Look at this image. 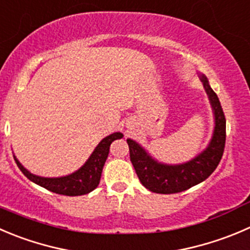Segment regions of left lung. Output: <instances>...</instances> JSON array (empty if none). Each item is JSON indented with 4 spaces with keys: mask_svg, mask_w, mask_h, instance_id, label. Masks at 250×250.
Wrapping results in <instances>:
<instances>
[{
    "mask_svg": "<svg viewBox=\"0 0 250 250\" xmlns=\"http://www.w3.org/2000/svg\"><path fill=\"white\" fill-rule=\"evenodd\" d=\"M205 91L209 95L215 117L212 138L205 150L198 156L179 165L161 164L150 156L137 142L127 139L129 156L140 183L150 192L160 194H173L189 189L190 187L205 181L216 169L224 155L226 143V118L219 98L209 85L208 78L202 74Z\"/></svg>",
    "mask_w": 250,
    "mask_h": 250,
    "instance_id": "8db88e82",
    "label": "left lung"
}]
</instances>
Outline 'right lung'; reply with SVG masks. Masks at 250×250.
Listing matches in <instances>:
<instances>
[{
	"instance_id": "right-lung-1",
	"label": "right lung",
	"mask_w": 250,
	"mask_h": 250,
	"mask_svg": "<svg viewBox=\"0 0 250 250\" xmlns=\"http://www.w3.org/2000/svg\"><path fill=\"white\" fill-rule=\"evenodd\" d=\"M121 138H123V134L120 132L113 133V134L104 138L99 143L98 146L95 147L90 157L86 160L85 164L78 171L64 177L47 178V177L36 176V174L30 173L28 169L24 168L23 165L17 160L16 156H14V160L17 162V166L19 167V169L23 172L26 178H29L34 183L39 184V186L43 187L45 189L51 190L56 194L69 195V197L84 195L93 192L99 186L104 165H105L108 152H110L111 143L116 139H121Z\"/></svg>"
}]
</instances>
